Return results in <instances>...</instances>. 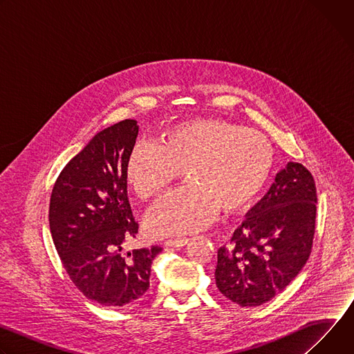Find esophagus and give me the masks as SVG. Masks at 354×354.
Here are the masks:
<instances>
[{"label": "esophagus", "mask_w": 354, "mask_h": 354, "mask_svg": "<svg viewBox=\"0 0 354 354\" xmlns=\"http://www.w3.org/2000/svg\"><path fill=\"white\" fill-rule=\"evenodd\" d=\"M187 238H171L165 242L167 246H174V248H180V246H185L187 243Z\"/></svg>", "instance_id": "esophagus-1"}]
</instances>
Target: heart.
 Returning <instances> with one entry per match:
<instances>
[{"instance_id":"obj_1","label":"heart","mask_w":354,"mask_h":354,"mask_svg":"<svg viewBox=\"0 0 354 354\" xmlns=\"http://www.w3.org/2000/svg\"><path fill=\"white\" fill-rule=\"evenodd\" d=\"M273 165V145L262 133L221 119H198L168 129L160 145L136 144L124 175L141 200H151L183 171L187 185L145 217L151 236H165L205 228L218 209L239 212L261 193Z\"/></svg>"}]
</instances>
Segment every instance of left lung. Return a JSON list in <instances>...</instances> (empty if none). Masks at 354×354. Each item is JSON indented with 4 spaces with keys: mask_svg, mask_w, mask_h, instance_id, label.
<instances>
[{
    "mask_svg": "<svg viewBox=\"0 0 354 354\" xmlns=\"http://www.w3.org/2000/svg\"><path fill=\"white\" fill-rule=\"evenodd\" d=\"M317 201L311 172L288 162L218 249V290L241 307L262 306L281 292L311 255Z\"/></svg>",
    "mask_w": 354,
    "mask_h": 354,
    "instance_id": "obj_1",
    "label": "left lung"
}]
</instances>
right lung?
<instances>
[{"label": "right lung", "mask_w": 354, "mask_h": 354, "mask_svg": "<svg viewBox=\"0 0 354 354\" xmlns=\"http://www.w3.org/2000/svg\"><path fill=\"white\" fill-rule=\"evenodd\" d=\"M137 134L131 119L99 131L63 168L50 197V232L67 274L106 307H127L147 292L151 263L162 250L123 252L138 232L124 175Z\"/></svg>", "instance_id": "obj_1"}]
</instances>
